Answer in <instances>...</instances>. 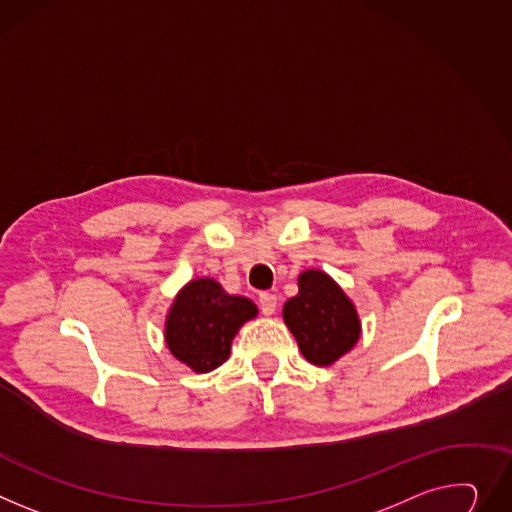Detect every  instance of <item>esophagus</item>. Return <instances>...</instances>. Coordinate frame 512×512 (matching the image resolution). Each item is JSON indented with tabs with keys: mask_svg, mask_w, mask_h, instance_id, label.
Listing matches in <instances>:
<instances>
[{
	"mask_svg": "<svg viewBox=\"0 0 512 512\" xmlns=\"http://www.w3.org/2000/svg\"><path fill=\"white\" fill-rule=\"evenodd\" d=\"M259 306H261V312L265 316H271L277 308V296L271 294V292H261L259 294Z\"/></svg>",
	"mask_w": 512,
	"mask_h": 512,
	"instance_id": "esophagus-1",
	"label": "esophagus"
}]
</instances>
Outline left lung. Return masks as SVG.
I'll return each instance as SVG.
<instances>
[{
    "instance_id": "8db88e82",
    "label": "left lung",
    "mask_w": 512,
    "mask_h": 512,
    "mask_svg": "<svg viewBox=\"0 0 512 512\" xmlns=\"http://www.w3.org/2000/svg\"><path fill=\"white\" fill-rule=\"evenodd\" d=\"M298 288V296L284 304V320L310 363L331 365L359 339L355 306L331 277L318 269L304 271Z\"/></svg>"
}]
</instances>
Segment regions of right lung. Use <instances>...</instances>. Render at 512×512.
Returning <instances> with one entry per match:
<instances>
[{
	"instance_id": "add662e5",
	"label": "right lung",
	"mask_w": 512,
	"mask_h": 512,
	"mask_svg": "<svg viewBox=\"0 0 512 512\" xmlns=\"http://www.w3.org/2000/svg\"><path fill=\"white\" fill-rule=\"evenodd\" d=\"M255 314L257 306L251 300L228 296L210 277L194 280L169 310L167 347L179 361L206 374L228 359L232 339Z\"/></svg>"
}]
</instances>
